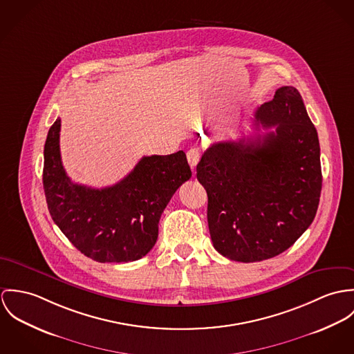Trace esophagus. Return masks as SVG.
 I'll list each match as a JSON object with an SVG mask.
<instances>
[{
	"label": "esophagus",
	"instance_id": "obj_1",
	"mask_svg": "<svg viewBox=\"0 0 354 354\" xmlns=\"http://www.w3.org/2000/svg\"><path fill=\"white\" fill-rule=\"evenodd\" d=\"M201 149L199 148H192V149H189L187 151V161H189V164H190V167L194 169L196 167V164H198V161H199V158H201Z\"/></svg>",
	"mask_w": 354,
	"mask_h": 354
}]
</instances>
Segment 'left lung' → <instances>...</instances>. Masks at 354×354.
Returning a JSON list of instances; mask_svg holds the SVG:
<instances>
[{
	"mask_svg": "<svg viewBox=\"0 0 354 354\" xmlns=\"http://www.w3.org/2000/svg\"><path fill=\"white\" fill-rule=\"evenodd\" d=\"M254 122L274 130L216 142L196 165L213 245L245 263L277 257L303 235L322 190L319 138L299 91L278 88Z\"/></svg>",
	"mask_w": 354,
	"mask_h": 354,
	"instance_id": "8db88e82",
	"label": "left lung"
}]
</instances>
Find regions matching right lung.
Segmentation results:
<instances>
[{
	"label": "right lung",
	"mask_w": 354,
	"mask_h": 354,
	"mask_svg": "<svg viewBox=\"0 0 354 354\" xmlns=\"http://www.w3.org/2000/svg\"><path fill=\"white\" fill-rule=\"evenodd\" d=\"M61 119L44 144L43 189L51 218L85 257L131 262L155 245L161 213L175 192L192 178L186 153L144 156L114 186L92 189L71 180L59 152Z\"/></svg>",
	"instance_id": "obj_1"
}]
</instances>
